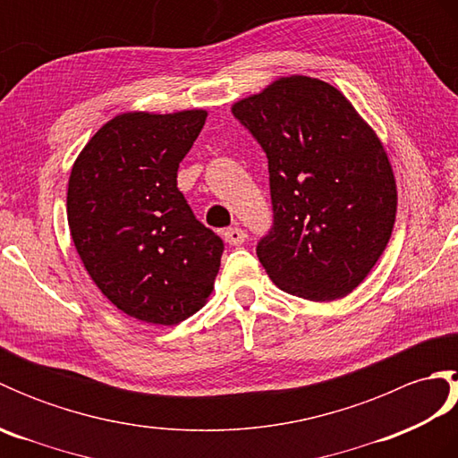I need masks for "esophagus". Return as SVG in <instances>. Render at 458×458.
<instances>
[{"mask_svg": "<svg viewBox=\"0 0 458 458\" xmlns=\"http://www.w3.org/2000/svg\"><path fill=\"white\" fill-rule=\"evenodd\" d=\"M224 240H226L230 246H242L246 242V232L238 226L226 228L224 230Z\"/></svg>", "mask_w": 458, "mask_h": 458, "instance_id": "esophagus-1", "label": "esophagus"}]
</instances>
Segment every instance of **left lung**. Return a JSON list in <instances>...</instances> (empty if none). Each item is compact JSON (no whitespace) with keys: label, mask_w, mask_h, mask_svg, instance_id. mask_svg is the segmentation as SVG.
I'll use <instances>...</instances> for the list:
<instances>
[{"label":"left lung","mask_w":458,"mask_h":458,"mask_svg":"<svg viewBox=\"0 0 458 458\" xmlns=\"http://www.w3.org/2000/svg\"><path fill=\"white\" fill-rule=\"evenodd\" d=\"M267 155L274 226L258 258L285 293H352L390 242L397 191L374 130L335 86L284 76L232 106Z\"/></svg>","instance_id":"obj_1"}]
</instances>
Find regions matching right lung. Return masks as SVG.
<instances>
[{
    "label": "right lung",
    "instance_id": "obj_1",
    "mask_svg": "<svg viewBox=\"0 0 458 458\" xmlns=\"http://www.w3.org/2000/svg\"><path fill=\"white\" fill-rule=\"evenodd\" d=\"M207 112H128L104 123L76 157L68 228L89 276L143 323L173 327L207 303L224 242L177 189L179 163Z\"/></svg>",
    "mask_w": 458,
    "mask_h": 458
}]
</instances>
